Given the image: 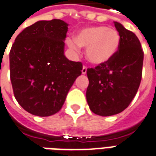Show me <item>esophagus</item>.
<instances>
[{
  "label": "esophagus",
  "mask_w": 156,
  "mask_h": 156,
  "mask_svg": "<svg viewBox=\"0 0 156 156\" xmlns=\"http://www.w3.org/2000/svg\"><path fill=\"white\" fill-rule=\"evenodd\" d=\"M82 73H83V74H86V73H87V67H86V66H83V67Z\"/></svg>",
  "instance_id": "esophagus-1"
}]
</instances>
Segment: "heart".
<instances>
[{"instance_id": "obj_1", "label": "heart", "mask_w": 156, "mask_h": 156, "mask_svg": "<svg viewBox=\"0 0 156 156\" xmlns=\"http://www.w3.org/2000/svg\"><path fill=\"white\" fill-rule=\"evenodd\" d=\"M121 42L119 33L105 26H93L82 29L76 39H69L67 44L74 51L86 48V56L94 65L108 62L118 51Z\"/></svg>"}]
</instances>
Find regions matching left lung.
Segmentation results:
<instances>
[{"label":"left lung","instance_id":"left-lung-1","mask_svg":"<svg viewBox=\"0 0 156 156\" xmlns=\"http://www.w3.org/2000/svg\"><path fill=\"white\" fill-rule=\"evenodd\" d=\"M121 38L116 54L108 62L87 69V102L96 115L108 116L124 111L137 94L142 78L144 51L135 34L114 22Z\"/></svg>","mask_w":156,"mask_h":156}]
</instances>
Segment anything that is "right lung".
I'll use <instances>...</instances> for the list:
<instances>
[{
  "label": "right lung",
  "instance_id": "add662e5",
  "mask_svg": "<svg viewBox=\"0 0 156 156\" xmlns=\"http://www.w3.org/2000/svg\"><path fill=\"white\" fill-rule=\"evenodd\" d=\"M67 23L60 19L36 22L16 38L9 54L14 96L26 112L49 116L62 107L83 69L64 55Z\"/></svg>",
  "mask_w": 156,
  "mask_h": 156
}]
</instances>
